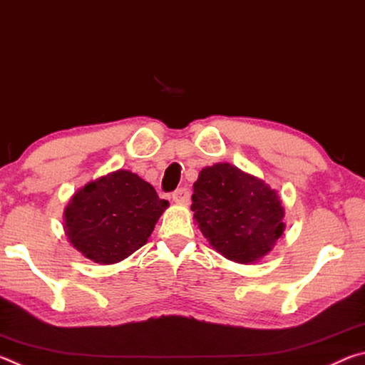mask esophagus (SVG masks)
I'll list each match as a JSON object with an SVG mask.
<instances>
[{
	"mask_svg": "<svg viewBox=\"0 0 365 365\" xmlns=\"http://www.w3.org/2000/svg\"><path fill=\"white\" fill-rule=\"evenodd\" d=\"M172 201L177 205H188L190 202V191L187 188H178L172 193Z\"/></svg>",
	"mask_w": 365,
	"mask_h": 365,
	"instance_id": "esophagus-1",
	"label": "esophagus"
}]
</instances>
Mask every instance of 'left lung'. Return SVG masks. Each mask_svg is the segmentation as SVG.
Masks as SVG:
<instances>
[{"label": "left lung", "mask_w": 365, "mask_h": 365, "mask_svg": "<svg viewBox=\"0 0 365 365\" xmlns=\"http://www.w3.org/2000/svg\"><path fill=\"white\" fill-rule=\"evenodd\" d=\"M191 201L202 237L233 262L261 261L285 230V209L279 193L261 178L228 163L200 172Z\"/></svg>", "instance_id": "left-lung-1"}]
</instances>
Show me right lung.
<instances>
[{"instance_id": "right-lung-1", "label": "right lung", "mask_w": 365, "mask_h": 365, "mask_svg": "<svg viewBox=\"0 0 365 365\" xmlns=\"http://www.w3.org/2000/svg\"><path fill=\"white\" fill-rule=\"evenodd\" d=\"M168 207L153 185L119 169L73 193L64 209V233L90 261L115 264L146 245Z\"/></svg>"}]
</instances>
